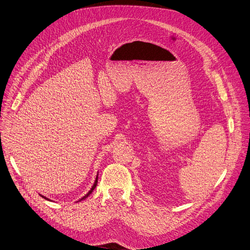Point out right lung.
<instances>
[{
    "mask_svg": "<svg viewBox=\"0 0 250 250\" xmlns=\"http://www.w3.org/2000/svg\"><path fill=\"white\" fill-rule=\"evenodd\" d=\"M97 182H98V175H97V177H96V180H95V182H94V185H93V187H92V188L89 190V192L85 195V196H83V198L80 200V201H82V200H85L86 198H88V196L90 195V193H92V191L94 190V188H96V186H97ZM42 195V194H41ZM42 198H44V196H42ZM44 199H46V198H44Z\"/></svg>",
    "mask_w": 250,
    "mask_h": 250,
    "instance_id": "obj_1",
    "label": "right lung"
}]
</instances>
